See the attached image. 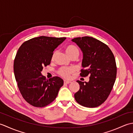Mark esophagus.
<instances>
[{"label": "esophagus", "mask_w": 133, "mask_h": 133, "mask_svg": "<svg viewBox=\"0 0 133 133\" xmlns=\"http://www.w3.org/2000/svg\"><path fill=\"white\" fill-rule=\"evenodd\" d=\"M64 83H66V84H69V83H71V81L64 80Z\"/></svg>", "instance_id": "esophagus-1"}]
</instances>
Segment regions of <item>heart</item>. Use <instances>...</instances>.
Masks as SVG:
<instances>
[{"instance_id": "obj_1", "label": "heart", "mask_w": 133, "mask_h": 133, "mask_svg": "<svg viewBox=\"0 0 133 133\" xmlns=\"http://www.w3.org/2000/svg\"><path fill=\"white\" fill-rule=\"evenodd\" d=\"M65 51H66L67 54L70 57L75 54L79 55V50L77 47L74 46V45H69V46H67L66 47V49H65ZM55 54L56 52L53 53L52 55V59L54 58ZM74 71L75 69L73 67H62V68L59 70L58 74L62 76V77L67 78H69L70 74H72V72H74Z\"/></svg>"}]
</instances>
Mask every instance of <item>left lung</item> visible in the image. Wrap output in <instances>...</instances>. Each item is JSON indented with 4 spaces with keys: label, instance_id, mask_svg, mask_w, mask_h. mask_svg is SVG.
Masks as SVG:
<instances>
[{
    "label": "left lung",
    "instance_id": "8db88e82",
    "mask_svg": "<svg viewBox=\"0 0 133 133\" xmlns=\"http://www.w3.org/2000/svg\"><path fill=\"white\" fill-rule=\"evenodd\" d=\"M83 54L81 77L89 76V81H77L79 90L75 99L86 107L99 106L111 92L117 75L114 56L109 47L97 39L83 36L72 39Z\"/></svg>",
    "mask_w": 133,
    "mask_h": 133
}]
</instances>
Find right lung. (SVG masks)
<instances>
[{
    "mask_svg": "<svg viewBox=\"0 0 133 133\" xmlns=\"http://www.w3.org/2000/svg\"><path fill=\"white\" fill-rule=\"evenodd\" d=\"M66 38L41 36L21 45L14 63V71L22 97L31 105L42 107L55 100L63 80L54 77L47 80L42 74L50 64L53 51Z\"/></svg>",
    "mask_w": 133,
    "mask_h": 133,
    "instance_id": "1",
    "label": "right lung"
}]
</instances>
